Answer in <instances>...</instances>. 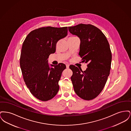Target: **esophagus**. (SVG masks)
Instances as JSON below:
<instances>
[{
	"label": "esophagus",
	"instance_id": "obj_1",
	"mask_svg": "<svg viewBox=\"0 0 131 131\" xmlns=\"http://www.w3.org/2000/svg\"><path fill=\"white\" fill-rule=\"evenodd\" d=\"M66 68H67L68 69L69 68V64H66Z\"/></svg>",
	"mask_w": 131,
	"mask_h": 131
}]
</instances>
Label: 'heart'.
Here are the masks:
<instances>
[{"instance_id": "obj_1", "label": "heart", "mask_w": 131, "mask_h": 131, "mask_svg": "<svg viewBox=\"0 0 131 131\" xmlns=\"http://www.w3.org/2000/svg\"><path fill=\"white\" fill-rule=\"evenodd\" d=\"M76 38V37H75V36H72V37H69V38Z\"/></svg>"}]
</instances>
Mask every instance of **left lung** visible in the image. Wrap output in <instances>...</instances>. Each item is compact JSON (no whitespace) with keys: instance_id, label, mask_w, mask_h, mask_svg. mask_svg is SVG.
Instances as JSON below:
<instances>
[{"instance_id":"obj_1","label":"left lung","mask_w":131,"mask_h":131,"mask_svg":"<svg viewBox=\"0 0 131 131\" xmlns=\"http://www.w3.org/2000/svg\"><path fill=\"white\" fill-rule=\"evenodd\" d=\"M69 31L81 40L79 55L82 62L87 63L82 71L74 65L71 77L75 93L85 100L97 97L103 90L110 73L112 59L110 45L104 34L90 24H79L68 27Z\"/></svg>"}]
</instances>
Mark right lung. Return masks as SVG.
<instances>
[{
  "instance_id": "add662e5",
  "label": "right lung",
  "mask_w": 131,
  "mask_h": 131,
  "mask_svg": "<svg viewBox=\"0 0 131 131\" xmlns=\"http://www.w3.org/2000/svg\"><path fill=\"white\" fill-rule=\"evenodd\" d=\"M67 32V27H42L31 31L23 43L19 61L23 79L38 100H50L59 90L58 81L66 65L60 63L51 65L50 68L48 58L55 52L57 43Z\"/></svg>"
}]
</instances>
